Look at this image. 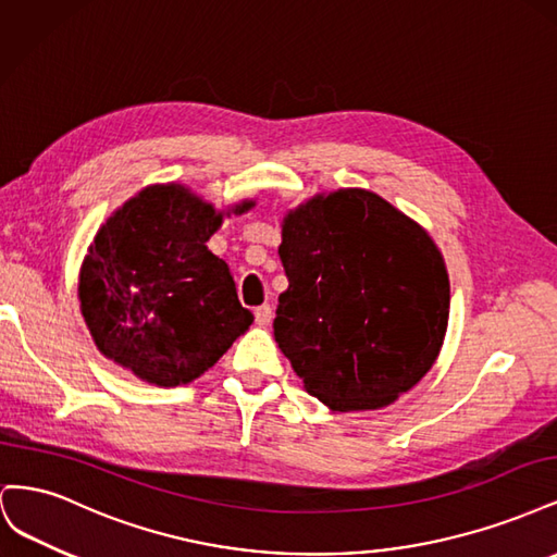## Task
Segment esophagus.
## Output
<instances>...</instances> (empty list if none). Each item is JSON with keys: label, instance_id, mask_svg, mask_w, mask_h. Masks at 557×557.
Listing matches in <instances>:
<instances>
[{"label": "esophagus", "instance_id": "esophagus-1", "mask_svg": "<svg viewBox=\"0 0 557 557\" xmlns=\"http://www.w3.org/2000/svg\"><path fill=\"white\" fill-rule=\"evenodd\" d=\"M272 315H274L272 307H269V305H262V307H258V309H256V323L264 327V325L272 323Z\"/></svg>", "mask_w": 557, "mask_h": 557}]
</instances>
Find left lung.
Wrapping results in <instances>:
<instances>
[{
  "label": "left lung",
  "mask_w": 557,
  "mask_h": 557,
  "mask_svg": "<svg viewBox=\"0 0 557 557\" xmlns=\"http://www.w3.org/2000/svg\"><path fill=\"white\" fill-rule=\"evenodd\" d=\"M274 336L332 411L381 409L440 356L450 285L430 234L376 193L315 195L283 218Z\"/></svg>",
  "instance_id": "left-lung-1"
}]
</instances>
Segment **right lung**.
Instances as JSON below:
<instances>
[{
	"label": "right lung",
	"mask_w": 557,
	"mask_h": 557,
	"mask_svg": "<svg viewBox=\"0 0 557 557\" xmlns=\"http://www.w3.org/2000/svg\"><path fill=\"white\" fill-rule=\"evenodd\" d=\"M223 215L183 185H148L95 234L81 313L97 348L141 381H195L252 323L227 262L207 248Z\"/></svg>",
	"instance_id": "obj_1"
}]
</instances>
